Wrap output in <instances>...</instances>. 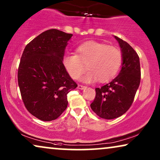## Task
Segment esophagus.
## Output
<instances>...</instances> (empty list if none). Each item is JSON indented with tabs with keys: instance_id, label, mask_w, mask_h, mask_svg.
I'll list each match as a JSON object with an SVG mask.
<instances>
[{
	"instance_id": "1",
	"label": "esophagus",
	"mask_w": 160,
	"mask_h": 160,
	"mask_svg": "<svg viewBox=\"0 0 160 160\" xmlns=\"http://www.w3.org/2000/svg\"><path fill=\"white\" fill-rule=\"evenodd\" d=\"M86 88V87L85 86H83V85H81V84H78V89H85Z\"/></svg>"
}]
</instances>
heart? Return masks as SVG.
<instances>
[{
  "instance_id": "b5f03b06",
  "label": "heart",
  "mask_w": 160,
  "mask_h": 160,
  "mask_svg": "<svg viewBox=\"0 0 160 160\" xmlns=\"http://www.w3.org/2000/svg\"><path fill=\"white\" fill-rule=\"evenodd\" d=\"M77 54L64 56L63 66L73 79H78L86 71L82 81L91 82L98 79L100 83L108 82L117 75L122 62L119 48L95 41H88L76 48Z\"/></svg>"
}]
</instances>
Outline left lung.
I'll return each instance as SVG.
<instances>
[{
    "instance_id": "left-lung-1",
    "label": "left lung",
    "mask_w": 160,
    "mask_h": 160,
    "mask_svg": "<svg viewBox=\"0 0 160 160\" xmlns=\"http://www.w3.org/2000/svg\"><path fill=\"white\" fill-rule=\"evenodd\" d=\"M121 48L122 69L110 83L96 88L90 107L98 117L113 119L123 115L130 108L141 82L139 57L131 46L114 36Z\"/></svg>"
}]
</instances>
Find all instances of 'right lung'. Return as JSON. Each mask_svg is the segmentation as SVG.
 <instances>
[{
	"label": "right lung",
	"mask_w": 160,
	"mask_h": 160,
	"mask_svg": "<svg viewBox=\"0 0 160 160\" xmlns=\"http://www.w3.org/2000/svg\"><path fill=\"white\" fill-rule=\"evenodd\" d=\"M72 36L48 30L30 41L21 57L18 84L22 99L27 110L42 121L58 119L68 106V93L77 87L62 63Z\"/></svg>",
	"instance_id": "obj_1"
}]
</instances>
